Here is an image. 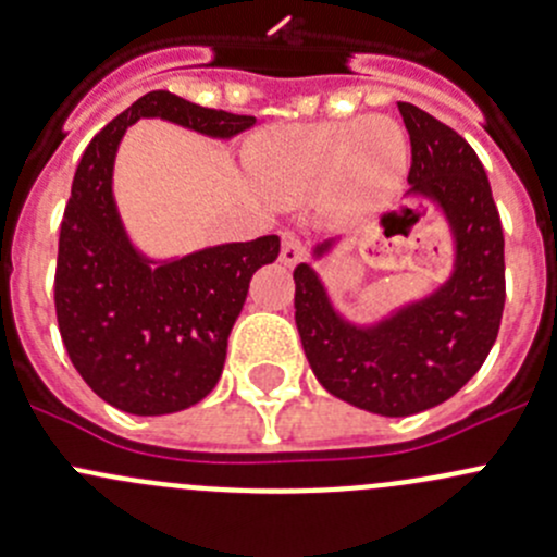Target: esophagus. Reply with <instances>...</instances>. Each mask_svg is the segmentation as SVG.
<instances>
[{"instance_id":"1","label":"esophagus","mask_w":557,"mask_h":557,"mask_svg":"<svg viewBox=\"0 0 557 557\" xmlns=\"http://www.w3.org/2000/svg\"><path fill=\"white\" fill-rule=\"evenodd\" d=\"M301 258H305V243H301L299 234L288 232V228H285V232H283V247H280V261H283L285 267H294V263H299Z\"/></svg>"}]
</instances>
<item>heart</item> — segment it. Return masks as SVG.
Here are the masks:
<instances>
[{"instance_id": "1", "label": "heart", "mask_w": 557, "mask_h": 557, "mask_svg": "<svg viewBox=\"0 0 557 557\" xmlns=\"http://www.w3.org/2000/svg\"><path fill=\"white\" fill-rule=\"evenodd\" d=\"M258 188L277 205L318 194L336 223H358L385 210L409 166L407 132L387 115L269 128L247 150Z\"/></svg>"}]
</instances>
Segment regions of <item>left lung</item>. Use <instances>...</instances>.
Listing matches in <instances>:
<instances>
[{"instance_id":"1","label":"left lung","mask_w":557,"mask_h":557,"mask_svg":"<svg viewBox=\"0 0 557 557\" xmlns=\"http://www.w3.org/2000/svg\"><path fill=\"white\" fill-rule=\"evenodd\" d=\"M398 112L412 145L409 194L445 212L455 239L453 277L380 323L356 325L331 307L310 263L294 269L296 329L318 383L385 418L423 412L469 383L496 342L507 299L502 218L482 161L458 132L420 107L398 102ZM331 245L334 239L320 243L314 256Z\"/></svg>"}]
</instances>
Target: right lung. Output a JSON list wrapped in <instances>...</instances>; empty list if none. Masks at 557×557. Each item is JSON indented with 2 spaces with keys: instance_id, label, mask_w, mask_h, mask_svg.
Instances as JSON below:
<instances>
[{
  "instance_id": "right-lung-1",
  "label": "right lung",
  "mask_w": 557,
  "mask_h": 557,
  "mask_svg": "<svg viewBox=\"0 0 557 557\" xmlns=\"http://www.w3.org/2000/svg\"><path fill=\"white\" fill-rule=\"evenodd\" d=\"M139 117H164L218 139L245 132L256 117L150 91L91 139L72 180L53 285L70 361L112 407L170 414L218 385L250 277L277 258L280 237L205 247L161 263L145 258L128 243L112 199V161Z\"/></svg>"
}]
</instances>
